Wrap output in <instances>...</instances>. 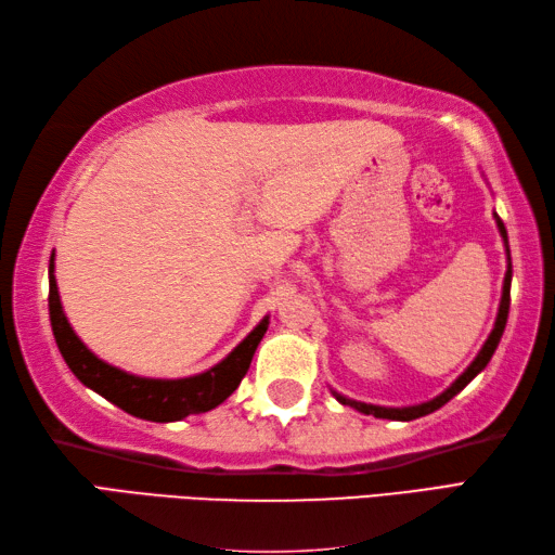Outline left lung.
<instances>
[{
	"label": "left lung",
	"instance_id": "1",
	"mask_svg": "<svg viewBox=\"0 0 555 555\" xmlns=\"http://www.w3.org/2000/svg\"><path fill=\"white\" fill-rule=\"evenodd\" d=\"M493 217H496L499 231H501V235H503L505 245H508V233H505V227H503L501 217H499V215H493ZM511 279H513V264H511V250H508V271H505L503 298H501V308H499L496 324H493V332H491V336L487 338L485 348L479 350V356L475 358V362L469 364V367L457 376L455 384H451V388H446V391H443L441 396H436L434 400H429V403L412 405V408H379V405H367V403H358V400H350V398H344V396H338V393H336V398H338L344 405H350V408H356V410L364 412V415H374V417H384V420H400V422H410V420L424 417V415H429V412H434V410H439L441 405H446L448 400H451L455 393L463 391V388H465L469 382H473L481 370L487 367L491 356H493V350H496L499 340H501V336H503L505 322H508V310H511Z\"/></svg>",
	"mask_w": 555,
	"mask_h": 555
}]
</instances>
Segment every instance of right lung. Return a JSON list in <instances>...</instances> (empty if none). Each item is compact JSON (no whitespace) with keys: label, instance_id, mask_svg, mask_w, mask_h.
<instances>
[{"label":"right lung","instance_id":"add662e5","mask_svg":"<svg viewBox=\"0 0 555 555\" xmlns=\"http://www.w3.org/2000/svg\"><path fill=\"white\" fill-rule=\"evenodd\" d=\"M50 322L56 338L59 352L66 360L68 370L92 391L107 398L109 403L119 405L128 415L152 422H176L188 415H199L223 403L250 367L255 350L262 340L269 317L259 322L250 336L235 348L227 360L188 379H143V376L126 374L100 358L80 344V338L70 328L66 314L59 300L56 279H54V255L50 259Z\"/></svg>","mask_w":555,"mask_h":555}]
</instances>
